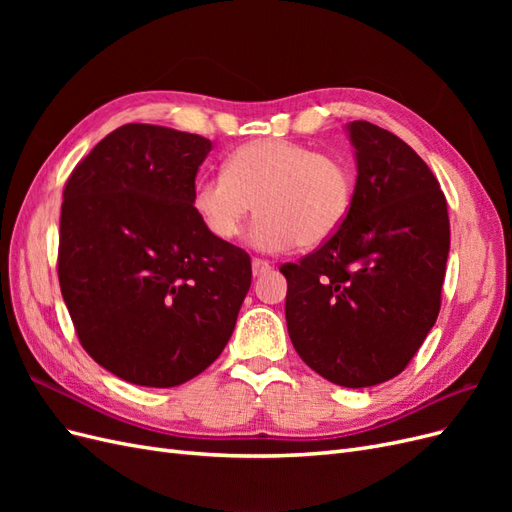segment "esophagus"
I'll return each mask as SVG.
<instances>
[{"label": "esophagus", "mask_w": 512, "mask_h": 512, "mask_svg": "<svg viewBox=\"0 0 512 512\" xmlns=\"http://www.w3.org/2000/svg\"><path fill=\"white\" fill-rule=\"evenodd\" d=\"M267 271H271V265H269L267 260H260V258H254V260H252V273H254V277L265 275Z\"/></svg>", "instance_id": "34e87169"}]
</instances>
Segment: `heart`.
Here are the masks:
<instances>
[{"label":"heart","instance_id":"heart-1","mask_svg":"<svg viewBox=\"0 0 512 512\" xmlns=\"http://www.w3.org/2000/svg\"><path fill=\"white\" fill-rule=\"evenodd\" d=\"M352 200L348 162L284 138L237 147L224 175L200 177L192 190L196 218L220 241L235 239L256 209L247 243L267 254L327 243L348 220Z\"/></svg>","mask_w":512,"mask_h":512}]
</instances>
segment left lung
<instances>
[{
    "label": "left lung",
    "mask_w": 512,
    "mask_h": 512,
    "mask_svg": "<svg viewBox=\"0 0 512 512\" xmlns=\"http://www.w3.org/2000/svg\"><path fill=\"white\" fill-rule=\"evenodd\" d=\"M356 183L348 220L288 262L286 324L316 374L365 389L404 371L440 312L451 224L418 153L369 121L346 123Z\"/></svg>",
    "instance_id": "8db88e82"
}]
</instances>
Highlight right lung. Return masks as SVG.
I'll return each instance as SVG.
<instances>
[{"label": "right lung", "mask_w": 512, "mask_h": 512, "mask_svg": "<svg viewBox=\"0 0 512 512\" xmlns=\"http://www.w3.org/2000/svg\"><path fill=\"white\" fill-rule=\"evenodd\" d=\"M209 151L198 134L128 123L66 183L61 294L91 359L138 386L170 389L205 371L252 284L250 256L192 209Z\"/></svg>", "instance_id": "add662e5"}]
</instances>
